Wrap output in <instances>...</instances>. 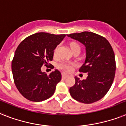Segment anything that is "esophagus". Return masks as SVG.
Listing matches in <instances>:
<instances>
[{
	"instance_id": "obj_1",
	"label": "esophagus",
	"mask_w": 126,
	"mask_h": 126,
	"mask_svg": "<svg viewBox=\"0 0 126 126\" xmlns=\"http://www.w3.org/2000/svg\"><path fill=\"white\" fill-rule=\"evenodd\" d=\"M67 77H68V75H67V74H66L65 73H62V78H63V79H66Z\"/></svg>"
}]
</instances>
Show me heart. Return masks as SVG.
I'll return each instance as SVG.
<instances>
[{
    "label": "heart",
    "instance_id": "heart-1",
    "mask_svg": "<svg viewBox=\"0 0 126 126\" xmlns=\"http://www.w3.org/2000/svg\"><path fill=\"white\" fill-rule=\"evenodd\" d=\"M70 48H73V47H79L78 44H77L75 42H72L70 43ZM58 47H56L54 49V56H56L57 54V51H58ZM76 66L75 63H71V62H68V61H62L60 63H59L58 65V68L59 69L61 70L62 71L65 72H72V70H73V68L74 66Z\"/></svg>",
    "mask_w": 126,
    "mask_h": 126
}]
</instances>
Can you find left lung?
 <instances>
[{"label":"left lung","mask_w":126,"mask_h":126,"mask_svg":"<svg viewBox=\"0 0 126 126\" xmlns=\"http://www.w3.org/2000/svg\"><path fill=\"white\" fill-rule=\"evenodd\" d=\"M83 44L86 58L80 72L88 73L86 79L75 77L74 85L70 88L71 96L78 102L92 104L102 99L110 89L114 80L116 62L113 48L104 37L90 32L67 34Z\"/></svg>","instance_id":"8db88e82"}]
</instances>
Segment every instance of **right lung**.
<instances>
[{
	"instance_id": "1",
	"label": "right lung",
	"mask_w": 126,
	"mask_h": 126,
	"mask_svg": "<svg viewBox=\"0 0 126 126\" xmlns=\"http://www.w3.org/2000/svg\"><path fill=\"white\" fill-rule=\"evenodd\" d=\"M65 36L39 32L27 37L17 47L12 70L15 86L25 98L41 102L54 94L61 79V72L55 70L47 75L41 66L52 61L54 49Z\"/></svg>"
}]
</instances>
